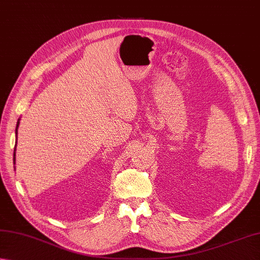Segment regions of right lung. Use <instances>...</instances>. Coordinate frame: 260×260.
<instances>
[{
  "mask_svg": "<svg viewBox=\"0 0 260 260\" xmlns=\"http://www.w3.org/2000/svg\"><path fill=\"white\" fill-rule=\"evenodd\" d=\"M19 121H20V119H19V120H18V122H17V128H16V137H17V135H18V126H19V123H20V122H19ZM14 161H16V149H14V153H13V163H14ZM14 164H16V163H14Z\"/></svg>",
  "mask_w": 260,
  "mask_h": 260,
  "instance_id": "1",
  "label": "right lung"
}]
</instances>
